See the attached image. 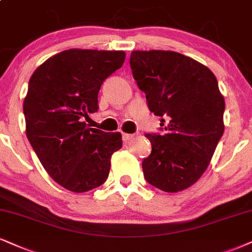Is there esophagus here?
Here are the masks:
<instances>
[{"label":"esophagus","instance_id":"1","mask_svg":"<svg viewBox=\"0 0 252 252\" xmlns=\"http://www.w3.org/2000/svg\"><path fill=\"white\" fill-rule=\"evenodd\" d=\"M133 138V134H128V133H123V140L127 142L129 141Z\"/></svg>","mask_w":252,"mask_h":252}]
</instances>
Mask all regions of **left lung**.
Instances as JSON below:
<instances>
[{
	"label": "left lung",
	"instance_id": "8db88e82",
	"mask_svg": "<svg viewBox=\"0 0 252 252\" xmlns=\"http://www.w3.org/2000/svg\"><path fill=\"white\" fill-rule=\"evenodd\" d=\"M129 65L164 126L161 134H146L152 152L142 161L145 179L167 192L187 189L206 172L224 132L225 102L215 74L174 51H132Z\"/></svg>",
	"mask_w": 252,
	"mask_h": 252
}]
</instances>
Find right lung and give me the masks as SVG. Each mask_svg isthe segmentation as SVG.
I'll return each mask as SVG.
<instances>
[{
	"instance_id": "add662e5",
	"label": "right lung",
	"mask_w": 252,
	"mask_h": 252,
	"mask_svg": "<svg viewBox=\"0 0 252 252\" xmlns=\"http://www.w3.org/2000/svg\"><path fill=\"white\" fill-rule=\"evenodd\" d=\"M124 51L70 49L46 60L29 80L23 102L28 140L49 175L74 192L106 181L119 132L89 128L102 82L125 61Z\"/></svg>"
}]
</instances>
